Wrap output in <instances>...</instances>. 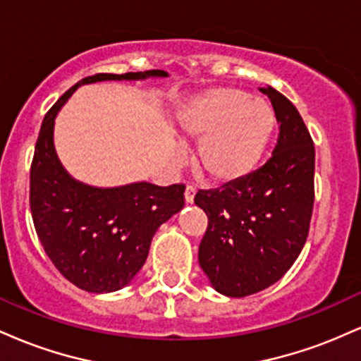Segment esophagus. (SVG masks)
Listing matches in <instances>:
<instances>
[{
    "mask_svg": "<svg viewBox=\"0 0 361 361\" xmlns=\"http://www.w3.org/2000/svg\"><path fill=\"white\" fill-rule=\"evenodd\" d=\"M195 193H197V188H195L193 185H188L185 188V200L186 204H192L193 198H195Z\"/></svg>",
    "mask_w": 361,
    "mask_h": 361,
    "instance_id": "obj_1",
    "label": "esophagus"
}]
</instances>
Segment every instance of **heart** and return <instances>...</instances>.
Segmentation results:
<instances>
[{"label":"heart","mask_w":361,"mask_h":361,"mask_svg":"<svg viewBox=\"0 0 361 361\" xmlns=\"http://www.w3.org/2000/svg\"><path fill=\"white\" fill-rule=\"evenodd\" d=\"M185 137L200 140L197 168L215 183L250 176L263 159L275 130V111L261 98L235 88H212L178 111Z\"/></svg>","instance_id":"b5f03b06"}]
</instances>
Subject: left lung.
<instances>
[{
	"label": "left lung",
	"instance_id": "1",
	"mask_svg": "<svg viewBox=\"0 0 361 361\" xmlns=\"http://www.w3.org/2000/svg\"><path fill=\"white\" fill-rule=\"evenodd\" d=\"M261 93L280 126L271 157L243 180L195 195L209 217L198 263L227 297L252 295L279 281L299 258L312 217V137L287 97L271 86Z\"/></svg>",
	"mask_w": 361,
	"mask_h": 361
}]
</instances>
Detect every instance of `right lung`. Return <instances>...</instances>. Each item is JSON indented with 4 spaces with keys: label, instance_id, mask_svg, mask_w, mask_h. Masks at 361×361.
I'll return each mask as SVG.
<instances>
[{
    "label": "right lung",
    "instance_id": "obj_1",
    "mask_svg": "<svg viewBox=\"0 0 361 361\" xmlns=\"http://www.w3.org/2000/svg\"><path fill=\"white\" fill-rule=\"evenodd\" d=\"M166 78L168 73L85 78L45 114L30 168V210L44 251L64 279L91 293L120 290L146 263L152 235L185 205V185L132 183L97 188L73 180L54 149V118L78 86L106 80Z\"/></svg>",
    "mask_w": 361,
    "mask_h": 361
}]
</instances>
